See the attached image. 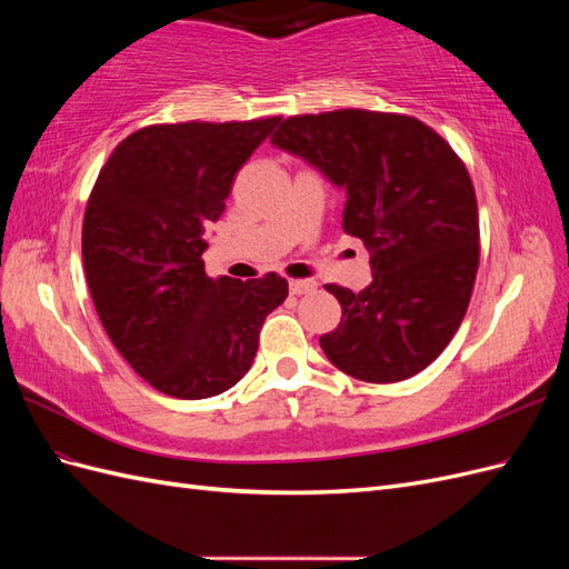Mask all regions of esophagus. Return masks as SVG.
<instances>
[{
  "label": "esophagus",
  "mask_w": 569,
  "mask_h": 569,
  "mask_svg": "<svg viewBox=\"0 0 569 569\" xmlns=\"http://www.w3.org/2000/svg\"><path fill=\"white\" fill-rule=\"evenodd\" d=\"M316 289V282L313 280H289V291L291 295H311V291Z\"/></svg>",
  "instance_id": "1"
}]
</instances>
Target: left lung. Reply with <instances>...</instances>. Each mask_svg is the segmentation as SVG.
I'll list each match as a JSON object with an SVG mask.
<instances>
[{
    "instance_id": "1",
    "label": "left lung",
    "mask_w": 569,
    "mask_h": 569,
    "mask_svg": "<svg viewBox=\"0 0 569 569\" xmlns=\"http://www.w3.org/2000/svg\"><path fill=\"white\" fill-rule=\"evenodd\" d=\"M270 142L343 189L341 228L372 251L363 291L327 284L341 322L320 337L325 356L372 385L418 375L458 332L477 274V199L462 161L418 118L363 109L287 118Z\"/></svg>"
}]
</instances>
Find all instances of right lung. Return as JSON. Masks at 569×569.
Wrapping results in <instances>:
<instances>
[{"label":"right lung","mask_w":569,"mask_h":569,"mask_svg":"<svg viewBox=\"0 0 569 569\" xmlns=\"http://www.w3.org/2000/svg\"><path fill=\"white\" fill-rule=\"evenodd\" d=\"M278 123L142 128L97 178L82 222L84 278L113 347L161 393L197 401L234 387L266 316L289 295L274 272L213 280L201 261L237 170Z\"/></svg>","instance_id":"add662e5"}]
</instances>
